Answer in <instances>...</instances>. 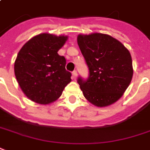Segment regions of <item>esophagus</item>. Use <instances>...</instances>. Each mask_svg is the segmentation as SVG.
Masks as SVG:
<instances>
[{
	"label": "esophagus",
	"instance_id": "1",
	"mask_svg": "<svg viewBox=\"0 0 150 150\" xmlns=\"http://www.w3.org/2000/svg\"><path fill=\"white\" fill-rule=\"evenodd\" d=\"M77 72L75 70V71H73V75H72V77H73V79L74 80H76L77 79Z\"/></svg>",
	"mask_w": 150,
	"mask_h": 150
}]
</instances>
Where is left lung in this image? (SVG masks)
I'll return each instance as SVG.
<instances>
[{"label": "left lung", "instance_id": "obj_1", "mask_svg": "<svg viewBox=\"0 0 150 150\" xmlns=\"http://www.w3.org/2000/svg\"><path fill=\"white\" fill-rule=\"evenodd\" d=\"M77 45L89 69L87 80L77 79L85 98L98 107L115 103L133 77L129 50L119 40L101 33L78 35Z\"/></svg>", "mask_w": 150, "mask_h": 150}]
</instances>
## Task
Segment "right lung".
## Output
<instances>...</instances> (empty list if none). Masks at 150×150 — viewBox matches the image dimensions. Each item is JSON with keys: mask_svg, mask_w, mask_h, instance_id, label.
Wrapping results in <instances>:
<instances>
[{"mask_svg": "<svg viewBox=\"0 0 150 150\" xmlns=\"http://www.w3.org/2000/svg\"><path fill=\"white\" fill-rule=\"evenodd\" d=\"M68 36L40 34L26 42L15 61V75L21 90L29 99L46 105L56 101L71 82L65 69L66 59L58 51Z\"/></svg>", "mask_w": 150, "mask_h": 150, "instance_id": "add662e5", "label": "right lung"}]
</instances>
